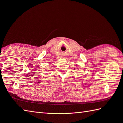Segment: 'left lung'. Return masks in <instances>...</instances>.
<instances>
[{
    "mask_svg": "<svg viewBox=\"0 0 123 123\" xmlns=\"http://www.w3.org/2000/svg\"><path fill=\"white\" fill-rule=\"evenodd\" d=\"M74 70H75V68H74ZM77 70H79V69H77Z\"/></svg>",
    "mask_w": 123,
    "mask_h": 123,
    "instance_id": "1",
    "label": "left lung"
}]
</instances>
